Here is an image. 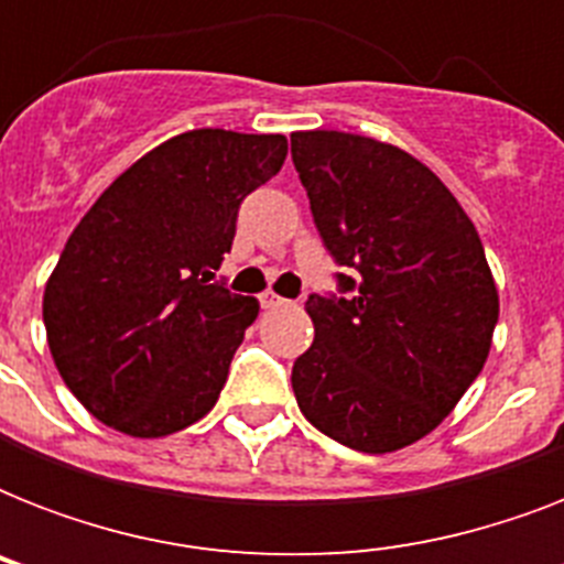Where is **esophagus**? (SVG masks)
Here are the masks:
<instances>
[{
  "mask_svg": "<svg viewBox=\"0 0 564 564\" xmlns=\"http://www.w3.org/2000/svg\"><path fill=\"white\" fill-rule=\"evenodd\" d=\"M281 304H283V299H281V295H278V292H272V290L260 292V307H263V310L281 307Z\"/></svg>",
  "mask_w": 564,
  "mask_h": 564,
  "instance_id": "esophagus-1",
  "label": "esophagus"
}]
</instances>
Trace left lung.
<instances>
[{
	"label": "left lung",
	"instance_id": "1",
	"mask_svg": "<svg viewBox=\"0 0 564 564\" xmlns=\"http://www.w3.org/2000/svg\"><path fill=\"white\" fill-rule=\"evenodd\" d=\"M292 163L336 295H310L316 339L292 366L304 419L362 454L436 430L477 380L498 325V286L454 193L398 145L295 131Z\"/></svg>",
	"mask_w": 564,
	"mask_h": 564
}]
</instances>
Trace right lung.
Returning <instances> with one entry per match:
<instances>
[{
	"mask_svg": "<svg viewBox=\"0 0 564 564\" xmlns=\"http://www.w3.org/2000/svg\"><path fill=\"white\" fill-rule=\"evenodd\" d=\"M283 161V134L187 131L128 166L75 225L43 325L64 383L101 424L161 438L216 406L260 304L213 278L242 198Z\"/></svg>",
	"mask_w": 564,
	"mask_h": 564,
	"instance_id": "add662e5",
	"label": "right lung"
}]
</instances>
